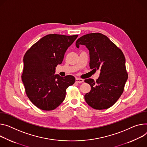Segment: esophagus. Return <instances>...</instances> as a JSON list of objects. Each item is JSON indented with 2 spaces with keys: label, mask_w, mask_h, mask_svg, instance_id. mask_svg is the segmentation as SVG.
Masks as SVG:
<instances>
[{
  "label": "esophagus",
  "mask_w": 147,
  "mask_h": 147,
  "mask_svg": "<svg viewBox=\"0 0 147 147\" xmlns=\"http://www.w3.org/2000/svg\"><path fill=\"white\" fill-rule=\"evenodd\" d=\"M76 82L77 83H82L84 82V80L82 78H76Z\"/></svg>",
  "instance_id": "1"
}]
</instances>
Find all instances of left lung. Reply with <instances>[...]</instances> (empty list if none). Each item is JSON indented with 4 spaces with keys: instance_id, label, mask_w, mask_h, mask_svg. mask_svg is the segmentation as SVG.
Instances as JSON below:
<instances>
[{
    "instance_id": "obj_1",
    "label": "left lung",
    "mask_w": 147,
    "mask_h": 147,
    "mask_svg": "<svg viewBox=\"0 0 147 147\" xmlns=\"http://www.w3.org/2000/svg\"><path fill=\"white\" fill-rule=\"evenodd\" d=\"M80 45L89 50L90 69L100 71L96 82L92 78L84 80L91 86L90 91L84 96L85 100L94 109H109L121 96L127 80L124 55L107 37L100 33L80 37L76 46L79 48Z\"/></svg>"
}]
</instances>
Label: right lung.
Segmentation results:
<instances>
[{
	"label": "right lung",
	"instance_id": "add662e5",
	"mask_svg": "<svg viewBox=\"0 0 147 147\" xmlns=\"http://www.w3.org/2000/svg\"><path fill=\"white\" fill-rule=\"evenodd\" d=\"M78 35H46L25 53L22 80L26 93L37 108L45 111L56 109L65 97L66 89L75 82L70 75L61 77L55 74L66 50Z\"/></svg>",
	"mask_w": 147,
	"mask_h": 147
}]
</instances>
